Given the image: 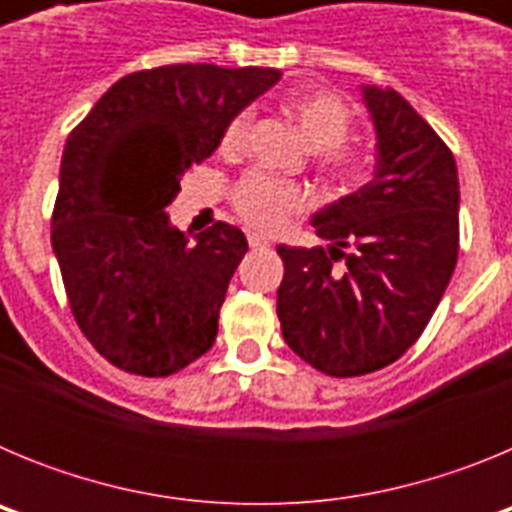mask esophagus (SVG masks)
<instances>
[{
	"label": "esophagus",
	"mask_w": 512,
	"mask_h": 512,
	"mask_svg": "<svg viewBox=\"0 0 512 512\" xmlns=\"http://www.w3.org/2000/svg\"><path fill=\"white\" fill-rule=\"evenodd\" d=\"M248 246H251L253 251H259V248H269V241L259 233H248Z\"/></svg>",
	"instance_id": "obj_1"
}]
</instances>
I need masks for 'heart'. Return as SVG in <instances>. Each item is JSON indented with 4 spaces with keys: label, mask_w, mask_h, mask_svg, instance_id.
Wrapping results in <instances>:
<instances>
[{
    "label": "heart",
    "mask_w": 512,
    "mask_h": 512,
    "mask_svg": "<svg viewBox=\"0 0 512 512\" xmlns=\"http://www.w3.org/2000/svg\"><path fill=\"white\" fill-rule=\"evenodd\" d=\"M284 110L295 120L302 138L318 151L320 169L325 174L343 182L364 174L369 158L361 148L346 143L354 125V112L341 94L330 89L295 92L284 99ZM251 122V110H241L230 117L220 135V151L225 156H238L246 148ZM230 207L248 228L274 235L307 210V194L297 184L274 179L264 171H248L230 187Z\"/></svg>",
    "instance_id": "heart-1"
}]
</instances>
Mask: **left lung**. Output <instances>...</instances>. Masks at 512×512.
I'll use <instances>...</instances> for the list:
<instances>
[{
  "label": "left lung",
  "instance_id": "left-lung-1",
  "mask_svg": "<svg viewBox=\"0 0 512 512\" xmlns=\"http://www.w3.org/2000/svg\"><path fill=\"white\" fill-rule=\"evenodd\" d=\"M364 99L379 140L374 179L315 215L328 251L277 248L284 341L338 379L384 369L418 341L459 256L451 148L395 89L366 87Z\"/></svg>",
  "mask_w": 512,
  "mask_h": 512
}]
</instances>
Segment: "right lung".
<instances>
[{"instance_id": "obj_1", "label": "right lung", "mask_w": 512, "mask_h": 512, "mask_svg": "<svg viewBox=\"0 0 512 512\" xmlns=\"http://www.w3.org/2000/svg\"><path fill=\"white\" fill-rule=\"evenodd\" d=\"M277 69L174 63L112 84L66 140L51 241L76 325L112 366L171 377L210 351L246 235L217 220L189 243L166 207Z\"/></svg>"}]
</instances>
